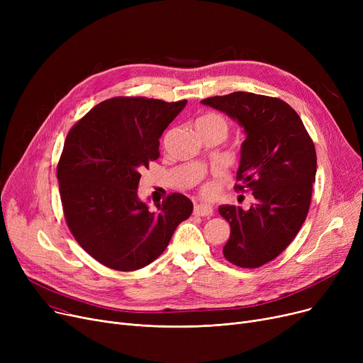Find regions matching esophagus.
Returning a JSON list of instances; mask_svg holds the SVG:
<instances>
[{
	"label": "esophagus",
	"instance_id": "esophagus-1",
	"mask_svg": "<svg viewBox=\"0 0 363 363\" xmlns=\"http://www.w3.org/2000/svg\"><path fill=\"white\" fill-rule=\"evenodd\" d=\"M194 215L197 216H212L213 207L211 204H196L194 206Z\"/></svg>",
	"mask_w": 363,
	"mask_h": 363
}]
</instances>
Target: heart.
<instances>
[{"mask_svg":"<svg viewBox=\"0 0 363 363\" xmlns=\"http://www.w3.org/2000/svg\"><path fill=\"white\" fill-rule=\"evenodd\" d=\"M197 126H216V128H220L222 130L226 132V122L222 116H219V114H215V113H208V114H204V116H201L199 121H197ZM225 179V174L223 170L220 169H216L213 174H212V178L207 179L203 182L200 191L204 197H212L216 191L219 185L222 184V181Z\"/></svg>","mask_w":363,"mask_h":363,"instance_id":"b5f03b06","label":"heart"}]
</instances>
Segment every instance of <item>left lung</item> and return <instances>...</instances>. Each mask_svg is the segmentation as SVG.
<instances>
[{
	"instance_id": "8db88e82",
	"label": "left lung",
	"mask_w": 363,
	"mask_h": 363,
	"mask_svg": "<svg viewBox=\"0 0 363 363\" xmlns=\"http://www.w3.org/2000/svg\"><path fill=\"white\" fill-rule=\"evenodd\" d=\"M244 128L237 189L250 188L255 203L219 206L231 225L223 256L241 268L274 260L306 220L316 175L313 141L298 114L285 101L253 92H233L201 100Z\"/></svg>"
}]
</instances>
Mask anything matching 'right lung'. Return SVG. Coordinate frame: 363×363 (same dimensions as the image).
I'll return each instance as SVG.
<instances>
[{"instance_id":"right-lung-1","label":"right lung","mask_w":363,"mask_h":363,"mask_svg":"<svg viewBox=\"0 0 363 363\" xmlns=\"http://www.w3.org/2000/svg\"><path fill=\"white\" fill-rule=\"evenodd\" d=\"M186 100L114 97L91 108L67 133L57 166L70 233L107 268L137 271L155 262L193 203L170 194L157 211L138 199L141 170L159 159L163 130Z\"/></svg>"}]
</instances>
